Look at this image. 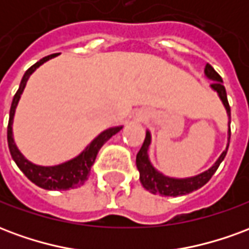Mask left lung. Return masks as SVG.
<instances>
[{"mask_svg":"<svg viewBox=\"0 0 249 249\" xmlns=\"http://www.w3.org/2000/svg\"><path fill=\"white\" fill-rule=\"evenodd\" d=\"M204 73H205L207 78L213 81L211 84V88L219 94L220 100H221V103H223L225 110H227V114H228V144H227V148L220 155V157L216 160L213 165L207 171H204L203 173H198L196 176L185 178H169V176H165L161 172H159L156 168L152 165L151 160H149V153H148L149 152V145H151V132L146 130L145 140H144L141 149L136 156V165H137V169L140 172V181L142 184V187L145 188L146 191L155 193V195L178 197V196H183V195H187V193H191L198 189V188H201L211 180V178L217 171V168H219L221 161L224 160L225 155H227L231 139V108L230 104H228V98H227V92H225V88L223 85V78L219 76V73L214 71L209 64L205 65Z\"/></svg>","mask_w":249,"mask_h":249,"instance_id":"8db88e82","label":"left lung"}]
</instances>
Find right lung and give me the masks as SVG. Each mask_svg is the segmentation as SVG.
<instances>
[{"instance_id": "add662e5", "label": "right lung", "mask_w": 249, "mask_h": 249, "mask_svg": "<svg viewBox=\"0 0 249 249\" xmlns=\"http://www.w3.org/2000/svg\"><path fill=\"white\" fill-rule=\"evenodd\" d=\"M57 54H51L44 58H41L40 61L36 62L35 65L30 66L28 71H25L24 77L21 80L19 88L17 93L14 94L13 101H12V107H10V114H9V124H8V145L10 155L13 157V160L17 164V167L24 172L26 178H29L32 183L38 185L40 188L48 189V191H66L71 188H77L82 185L88 180L90 168H92L93 162L97 157V153L100 148L107 142V141L119 133L120 130L123 129V125L120 126H113L109 129L104 130L100 135L94 139V140L89 144V145L84 149V151L78 155V156L73 157L71 160L58 164V165H53V167H42V165H37L26 160L24 155L18 151V148L14 142L13 137V119L14 113H16V108L18 105L21 94L24 92L26 82L32 76V73H35L37 68H40L44 62L49 61L51 58L56 57Z\"/></svg>"}]
</instances>
